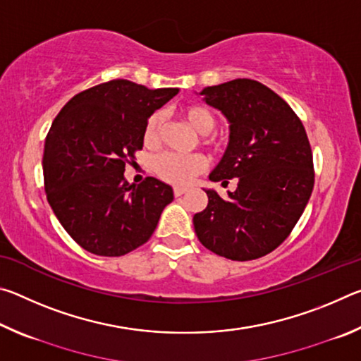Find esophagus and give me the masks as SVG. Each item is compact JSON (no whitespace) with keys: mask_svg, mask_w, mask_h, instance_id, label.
I'll return each mask as SVG.
<instances>
[{"mask_svg":"<svg viewBox=\"0 0 361 361\" xmlns=\"http://www.w3.org/2000/svg\"><path fill=\"white\" fill-rule=\"evenodd\" d=\"M186 191H188L186 188H175L173 189V194H175V197H180V195H183Z\"/></svg>","mask_w":361,"mask_h":361,"instance_id":"1","label":"esophagus"}]
</instances>
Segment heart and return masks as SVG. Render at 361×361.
<instances>
[{
  "instance_id": "heart-1",
  "label": "heart",
  "mask_w": 361,
  "mask_h": 361,
  "mask_svg": "<svg viewBox=\"0 0 361 361\" xmlns=\"http://www.w3.org/2000/svg\"><path fill=\"white\" fill-rule=\"evenodd\" d=\"M181 118L185 119L199 135H207L204 143L218 148L221 145V140L209 133L216 127V118L209 108L199 103H191L185 105L180 109ZM164 126L162 113H152L145 122L143 129V142L146 146H156L161 140ZM154 172L161 176L164 181L172 183V185H188L191 183L194 176L202 173L207 169V159L202 154H191V156H180L175 152H162L154 159Z\"/></svg>"
}]
</instances>
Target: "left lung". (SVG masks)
Segmentation results:
<instances>
[{
	"instance_id": "8db88e82",
	"label": "left lung",
	"mask_w": 361,
	"mask_h": 361,
	"mask_svg": "<svg viewBox=\"0 0 361 361\" xmlns=\"http://www.w3.org/2000/svg\"><path fill=\"white\" fill-rule=\"evenodd\" d=\"M202 95L231 122L229 146L210 180L239 185L226 199L205 189L209 204L192 218L195 234L228 259L261 258L290 235L312 194L307 133L288 103L253 79L212 85Z\"/></svg>"
}]
</instances>
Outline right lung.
Instances as JSON below:
<instances>
[{
	"instance_id": "right-lung-1",
	"label": "right lung",
	"mask_w": 361,
	"mask_h": 361,
	"mask_svg": "<svg viewBox=\"0 0 361 361\" xmlns=\"http://www.w3.org/2000/svg\"><path fill=\"white\" fill-rule=\"evenodd\" d=\"M176 94L113 79L73 97L54 119L42 156L46 195L79 247L122 256L149 240L173 191L152 176L129 185L124 170L143 148L146 119Z\"/></svg>"
}]
</instances>
